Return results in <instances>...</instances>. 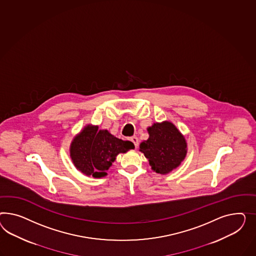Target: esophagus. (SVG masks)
Here are the masks:
<instances>
[{"instance_id":"34e87169","label":"esophagus","mask_w":256,"mask_h":256,"mask_svg":"<svg viewBox=\"0 0 256 256\" xmlns=\"http://www.w3.org/2000/svg\"><path fill=\"white\" fill-rule=\"evenodd\" d=\"M130 140H132V142L134 144V146H135V148H137L138 146V140L136 136H133L130 138Z\"/></svg>"}]
</instances>
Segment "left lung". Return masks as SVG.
Here are the masks:
<instances>
[{
  "label": "left lung",
  "instance_id": "left-lung-1",
  "mask_svg": "<svg viewBox=\"0 0 256 256\" xmlns=\"http://www.w3.org/2000/svg\"><path fill=\"white\" fill-rule=\"evenodd\" d=\"M149 138L140 144L154 172L168 174L180 166L187 152V144L179 130L168 121L147 128Z\"/></svg>",
  "mask_w": 256,
  "mask_h": 256
}]
</instances>
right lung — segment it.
<instances>
[{
    "mask_svg": "<svg viewBox=\"0 0 256 256\" xmlns=\"http://www.w3.org/2000/svg\"><path fill=\"white\" fill-rule=\"evenodd\" d=\"M130 140H123L106 130H98L97 126L88 124L72 140L70 156L78 170L86 176L102 178L107 175L118 154L133 149Z\"/></svg>",
    "mask_w": 256,
    "mask_h": 256,
    "instance_id": "add662e5",
    "label": "right lung"
}]
</instances>
